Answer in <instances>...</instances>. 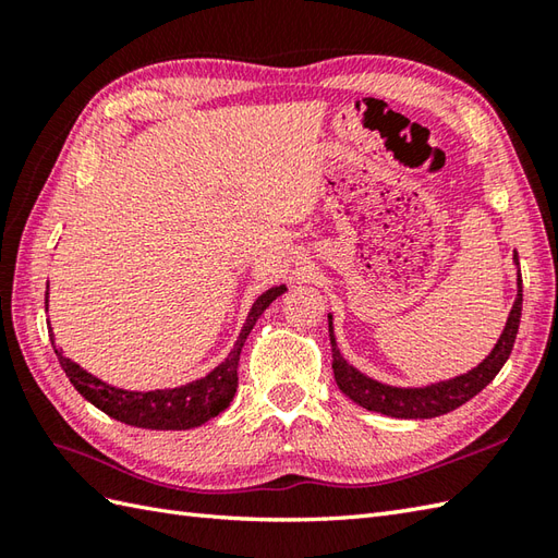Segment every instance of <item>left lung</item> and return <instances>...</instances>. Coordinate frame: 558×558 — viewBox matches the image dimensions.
I'll return each mask as SVG.
<instances>
[{
    "mask_svg": "<svg viewBox=\"0 0 558 558\" xmlns=\"http://www.w3.org/2000/svg\"><path fill=\"white\" fill-rule=\"evenodd\" d=\"M520 312H523V280L518 276V298L513 302V310H511V316H508L504 333L499 342H496V348L492 350L489 357L468 374L450 378V381L426 386V388H393V386L378 384L374 378L354 369V366H350L345 360H342L333 338V324H330V316H328L336 384L342 393L357 402V405L372 412L388 414V417H398V420L438 417V414H446L450 410L460 408L462 402H468L470 398H475L480 390L487 388V384L494 381V376L501 372L506 360L511 357L518 326H520Z\"/></svg>",
    "mask_w": 558,
    "mask_h": 558,
    "instance_id": "obj_1",
    "label": "left lung"
}]
</instances>
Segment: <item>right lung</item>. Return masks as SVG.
I'll return each mask as SVG.
<instances>
[{
	"instance_id": "1",
	"label": "right lung",
	"mask_w": 558,
	"mask_h": 558,
	"mask_svg": "<svg viewBox=\"0 0 558 558\" xmlns=\"http://www.w3.org/2000/svg\"><path fill=\"white\" fill-rule=\"evenodd\" d=\"M286 292V286L270 288L254 302L252 312L246 316L240 338L234 342V350L228 354L220 366H216L208 376L198 378L194 384L170 390H148V393H136V390H122L102 384L100 378L90 376L78 364L66 360L62 350L57 352V360L62 364L69 381L74 384L78 393L93 402L110 417L124 424L141 426V429H192L216 417L230 405L236 393V366H240V354L244 342L256 326L258 316L266 312V306ZM54 340V338H52Z\"/></svg>"
}]
</instances>
